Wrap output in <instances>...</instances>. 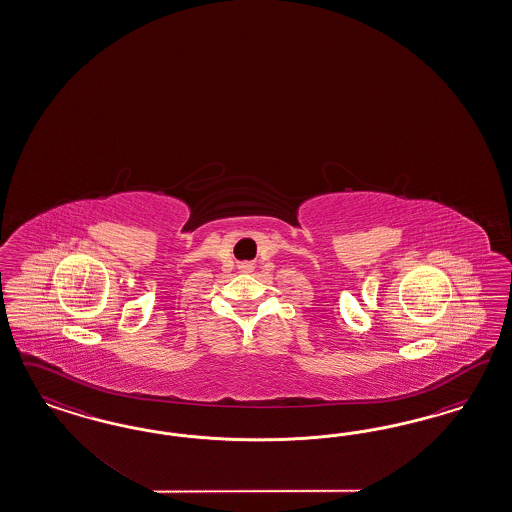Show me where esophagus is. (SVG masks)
I'll return each mask as SVG.
<instances>
[{
  "instance_id": "1",
  "label": "esophagus",
  "mask_w": 512,
  "mask_h": 512,
  "mask_svg": "<svg viewBox=\"0 0 512 512\" xmlns=\"http://www.w3.org/2000/svg\"><path fill=\"white\" fill-rule=\"evenodd\" d=\"M242 270H246V272H249V270H251V264H244V266H242Z\"/></svg>"
}]
</instances>
